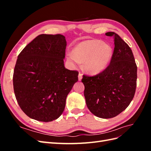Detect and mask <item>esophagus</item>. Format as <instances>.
Wrapping results in <instances>:
<instances>
[{
  "label": "esophagus",
  "mask_w": 151,
  "mask_h": 151,
  "mask_svg": "<svg viewBox=\"0 0 151 151\" xmlns=\"http://www.w3.org/2000/svg\"><path fill=\"white\" fill-rule=\"evenodd\" d=\"M82 78H83V76H82V74H81V73H79V76H78V80L79 81H81L82 80Z\"/></svg>",
  "instance_id": "1"
}]
</instances>
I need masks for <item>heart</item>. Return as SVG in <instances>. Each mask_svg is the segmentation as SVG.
I'll list each match as a JSON object with an SVG mask.
<instances>
[{
    "label": "heart",
    "mask_w": 151,
    "mask_h": 151,
    "mask_svg": "<svg viewBox=\"0 0 151 151\" xmlns=\"http://www.w3.org/2000/svg\"><path fill=\"white\" fill-rule=\"evenodd\" d=\"M113 50L109 45L99 40H85L77 45L67 58L73 65L79 66L84 63V70L92 75L103 72L110 63Z\"/></svg>",
    "instance_id": "b5f03b06"
}]
</instances>
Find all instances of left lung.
<instances>
[{
	"label": "left lung",
	"mask_w": 151,
	"mask_h": 151,
	"mask_svg": "<svg viewBox=\"0 0 151 151\" xmlns=\"http://www.w3.org/2000/svg\"><path fill=\"white\" fill-rule=\"evenodd\" d=\"M114 39L113 55L110 64L94 76H83L86 105L93 115L111 118L129 106L137 86V67L132 50L114 32H108Z\"/></svg>",
	"instance_id": "8db88e82"
}]
</instances>
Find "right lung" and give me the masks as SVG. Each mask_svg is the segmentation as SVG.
Returning a JSON list of instances; mask_svg holds the SVG:
<instances>
[{
  "label": "right lung",
  "mask_w": 151,
  "mask_h": 151,
  "mask_svg": "<svg viewBox=\"0 0 151 151\" xmlns=\"http://www.w3.org/2000/svg\"><path fill=\"white\" fill-rule=\"evenodd\" d=\"M67 42L62 35L38 36L17 57L13 74L15 96L27 116L48 122L57 119L79 72L65 68Z\"/></svg>",
  "instance_id": "right-lung-1"
}]
</instances>
